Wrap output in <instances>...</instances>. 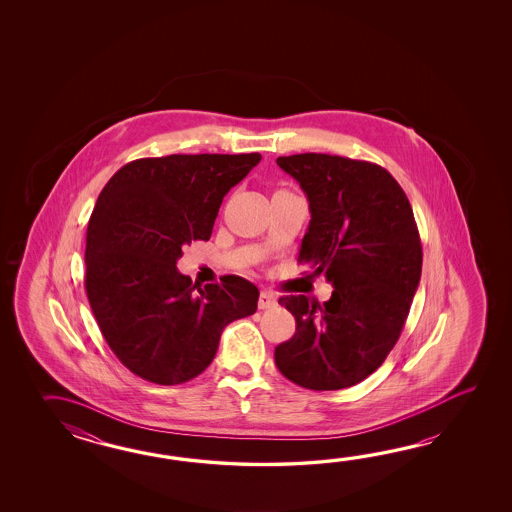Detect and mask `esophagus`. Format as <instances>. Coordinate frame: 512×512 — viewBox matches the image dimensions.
<instances>
[{"mask_svg": "<svg viewBox=\"0 0 512 512\" xmlns=\"http://www.w3.org/2000/svg\"><path fill=\"white\" fill-rule=\"evenodd\" d=\"M278 304L276 302V296L271 293V291H261L260 300H258V307L260 309H271L274 305Z\"/></svg>", "mask_w": 512, "mask_h": 512, "instance_id": "esophagus-1", "label": "esophagus"}]
</instances>
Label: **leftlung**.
<instances>
[{
	"instance_id": "8db88e82",
	"label": "left lung",
	"mask_w": 512,
	"mask_h": 512,
	"mask_svg": "<svg viewBox=\"0 0 512 512\" xmlns=\"http://www.w3.org/2000/svg\"><path fill=\"white\" fill-rule=\"evenodd\" d=\"M309 201L311 221L298 261L335 287L320 305L282 296L296 333L274 349L294 384L342 390L381 366L401 337L421 280L423 249L414 212L388 170L327 153L278 157Z\"/></svg>"
}]
</instances>
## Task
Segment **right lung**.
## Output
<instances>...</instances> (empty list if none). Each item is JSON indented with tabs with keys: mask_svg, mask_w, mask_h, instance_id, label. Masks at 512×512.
Listing matches in <instances>:
<instances>
[{
	"mask_svg": "<svg viewBox=\"0 0 512 512\" xmlns=\"http://www.w3.org/2000/svg\"><path fill=\"white\" fill-rule=\"evenodd\" d=\"M260 153L148 157L124 164L87 223V300L117 359L174 386L207 370L230 322L254 315L260 291L241 276L192 283L183 245L210 240L223 197Z\"/></svg>",
	"mask_w": 512,
	"mask_h": 512,
	"instance_id": "add662e5",
	"label": "right lung"
}]
</instances>
